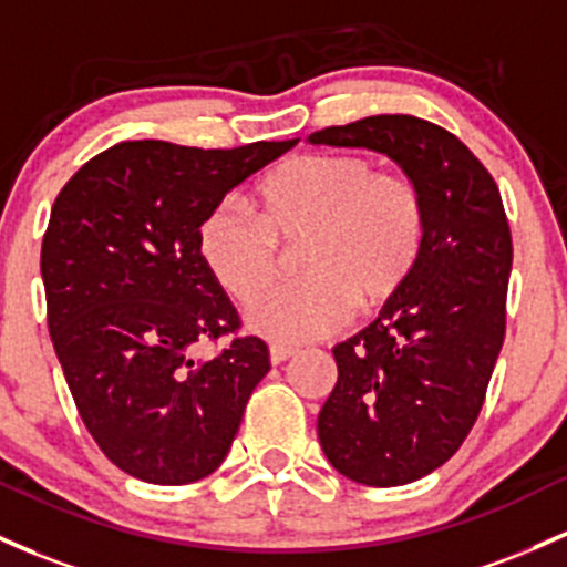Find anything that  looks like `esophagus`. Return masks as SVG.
<instances>
[{
  "mask_svg": "<svg viewBox=\"0 0 567 567\" xmlns=\"http://www.w3.org/2000/svg\"><path fill=\"white\" fill-rule=\"evenodd\" d=\"M293 354H296L293 347H282V344H271V347H269V358H271L274 365L285 363V360L293 358Z\"/></svg>",
  "mask_w": 567,
  "mask_h": 567,
  "instance_id": "esophagus-1",
  "label": "esophagus"
}]
</instances>
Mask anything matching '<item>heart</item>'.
<instances>
[{
    "instance_id": "obj_1",
    "label": "heart",
    "mask_w": 567,
    "mask_h": 567,
    "mask_svg": "<svg viewBox=\"0 0 567 567\" xmlns=\"http://www.w3.org/2000/svg\"><path fill=\"white\" fill-rule=\"evenodd\" d=\"M260 217L220 204L198 226V255L228 296L250 307L247 326L282 344L339 331L352 307L369 315L401 293L420 266L427 204L401 172H379L360 153H301L255 188ZM299 248L303 278L262 290ZM262 292L265 296L260 297Z\"/></svg>"
}]
</instances>
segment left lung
Returning <instances> with one entry per match:
<instances>
[{
    "mask_svg": "<svg viewBox=\"0 0 567 567\" xmlns=\"http://www.w3.org/2000/svg\"><path fill=\"white\" fill-rule=\"evenodd\" d=\"M312 145L384 153L420 185V266L369 328L333 347L317 435L339 474L398 487L444 465L474 427L506 336L512 231L493 174L455 134L414 115H371Z\"/></svg>",
    "mask_w": 567,
    "mask_h": 567,
    "instance_id": "1",
    "label": "left lung"
}]
</instances>
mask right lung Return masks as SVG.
<instances>
[{
	"mask_svg": "<svg viewBox=\"0 0 567 567\" xmlns=\"http://www.w3.org/2000/svg\"><path fill=\"white\" fill-rule=\"evenodd\" d=\"M296 142H121L55 196L40 258L53 350L93 441L128 476L190 484L231 450L269 347L239 336L198 255V226ZM223 334L233 341L213 359L189 358L193 343Z\"/></svg>",
	"mask_w": 567,
	"mask_h": 567,
	"instance_id": "right-lung-1",
	"label": "right lung"
}]
</instances>
